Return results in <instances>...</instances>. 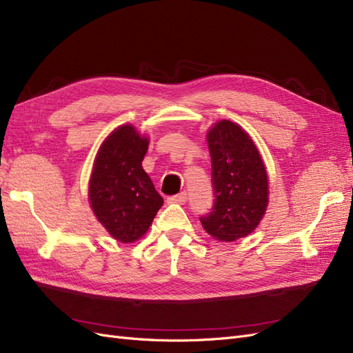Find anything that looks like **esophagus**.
<instances>
[{"mask_svg": "<svg viewBox=\"0 0 353 353\" xmlns=\"http://www.w3.org/2000/svg\"><path fill=\"white\" fill-rule=\"evenodd\" d=\"M188 201V192H180L174 196H170L168 202H174V203H185Z\"/></svg>", "mask_w": 353, "mask_h": 353, "instance_id": "esophagus-1", "label": "esophagus"}]
</instances>
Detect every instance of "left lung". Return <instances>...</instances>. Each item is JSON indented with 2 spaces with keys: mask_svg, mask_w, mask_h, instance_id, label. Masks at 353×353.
<instances>
[{
  "mask_svg": "<svg viewBox=\"0 0 353 353\" xmlns=\"http://www.w3.org/2000/svg\"><path fill=\"white\" fill-rule=\"evenodd\" d=\"M214 202L203 229L221 242L248 236L265 214L267 172L255 143L236 123L223 120L208 132Z\"/></svg>",
  "mask_w": 353,
  "mask_h": 353,
  "instance_id": "obj_1",
  "label": "left lung"
}]
</instances>
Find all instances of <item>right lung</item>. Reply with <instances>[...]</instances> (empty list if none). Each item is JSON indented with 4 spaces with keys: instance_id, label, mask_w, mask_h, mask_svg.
I'll list each match as a JSON object with an SVG mask.
<instances>
[{
    "instance_id": "add662e5",
    "label": "right lung",
    "mask_w": 353,
    "mask_h": 353,
    "mask_svg": "<svg viewBox=\"0 0 353 353\" xmlns=\"http://www.w3.org/2000/svg\"><path fill=\"white\" fill-rule=\"evenodd\" d=\"M148 139L130 124L102 143L89 181L90 205L99 223L121 243L142 237L164 199L142 168Z\"/></svg>"
}]
</instances>
